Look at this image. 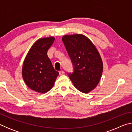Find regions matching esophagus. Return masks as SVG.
Instances as JSON below:
<instances>
[{"label": "esophagus", "mask_w": 132, "mask_h": 132, "mask_svg": "<svg viewBox=\"0 0 132 132\" xmlns=\"http://www.w3.org/2000/svg\"><path fill=\"white\" fill-rule=\"evenodd\" d=\"M64 74V71H59V75H63Z\"/></svg>", "instance_id": "obj_1"}]
</instances>
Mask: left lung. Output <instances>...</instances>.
<instances>
[{
    "label": "left lung",
    "mask_w": 132,
    "mask_h": 132,
    "mask_svg": "<svg viewBox=\"0 0 132 132\" xmlns=\"http://www.w3.org/2000/svg\"><path fill=\"white\" fill-rule=\"evenodd\" d=\"M74 71L68 73L78 90L88 93L97 86L101 79L103 63L98 50L87 37L82 34L62 37Z\"/></svg>",
    "instance_id": "8db88e82"
}]
</instances>
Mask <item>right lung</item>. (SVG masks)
Returning a JSON list of instances; mask_svg holds the SVG:
<instances>
[{
	"instance_id": "1",
	"label": "right lung",
	"mask_w": 132,
	"mask_h": 132,
	"mask_svg": "<svg viewBox=\"0 0 132 132\" xmlns=\"http://www.w3.org/2000/svg\"><path fill=\"white\" fill-rule=\"evenodd\" d=\"M54 37L38 39L33 44L24 60L22 75L29 88L36 92L45 93L55 83L59 72L56 71L47 55L54 42Z\"/></svg>"
}]
</instances>
